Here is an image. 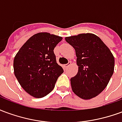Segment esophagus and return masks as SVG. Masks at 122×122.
Instances as JSON below:
<instances>
[{"mask_svg": "<svg viewBox=\"0 0 122 122\" xmlns=\"http://www.w3.org/2000/svg\"><path fill=\"white\" fill-rule=\"evenodd\" d=\"M71 65V61H69V63H68L67 64H65V65H64L63 67L65 68V69H67V68H68V67H69V66H70Z\"/></svg>", "mask_w": 122, "mask_h": 122, "instance_id": "obj_1", "label": "esophagus"}]
</instances>
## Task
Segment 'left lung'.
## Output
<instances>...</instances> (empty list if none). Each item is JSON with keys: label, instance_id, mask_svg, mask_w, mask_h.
I'll use <instances>...</instances> for the list:
<instances>
[{"label": "left lung", "instance_id": "left-lung-1", "mask_svg": "<svg viewBox=\"0 0 122 122\" xmlns=\"http://www.w3.org/2000/svg\"><path fill=\"white\" fill-rule=\"evenodd\" d=\"M74 48L78 72L71 78L72 90L83 99L96 97L105 90L112 76L114 57L99 37L84 33L65 38Z\"/></svg>", "mask_w": 122, "mask_h": 122}]
</instances>
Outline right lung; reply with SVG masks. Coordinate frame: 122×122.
<instances>
[{"mask_svg":"<svg viewBox=\"0 0 122 122\" xmlns=\"http://www.w3.org/2000/svg\"><path fill=\"white\" fill-rule=\"evenodd\" d=\"M62 39L48 32L35 34L15 56V76L23 90L32 97L41 98L50 93L63 72L53 52Z\"/></svg>","mask_w":122,"mask_h":122,"instance_id":"right-lung-1","label":"right lung"}]
</instances>
